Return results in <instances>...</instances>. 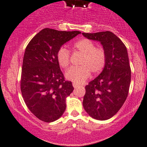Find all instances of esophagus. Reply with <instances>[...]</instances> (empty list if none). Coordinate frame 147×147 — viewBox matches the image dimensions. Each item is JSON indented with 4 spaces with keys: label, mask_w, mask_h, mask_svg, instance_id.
Listing matches in <instances>:
<instances>
[{
    "label": "esophagus",
    "mask_w": 147,
    "mask_h": 147,
    "mask_svg": "<svg viewBox=\"0 0 147 147\" xmlns=\"http://www.w3.org/2000/svg\"><path fill=\"white\" fill-rule=\"evenodd\" d=\"M72 84H73V87H74V88H75V89H76V88H78V87H79L78 84H77L76 83H74H74Z\"/></svg>",
    "instance_id": "esophagus-1"
}]
</instances>
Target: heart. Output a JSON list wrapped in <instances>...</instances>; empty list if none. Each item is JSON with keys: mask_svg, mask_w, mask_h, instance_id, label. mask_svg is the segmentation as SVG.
I'll list each match as a JSON object with an SVG mask.
<instances>
[{"mask_svg": "<svg viewBox=\"0 0 147 147\" xmlns=\"http://www.w3.org/2000/svg\"><path fill=\"white\" fill-rule=\"evenodd\" d=\"M74 49L83 54L80 63V67H71L65 72V78L76 84L84 82L90 76L100 73L106 64V53L102 47H96L90 40L83 38L74 44ZM57 61L65 69L70 64V52L65 47H61L56 54Z\"/></svg>", "mask_w": 147, "mask_h": 147, "instance_id": "1", "label": "heart"}]
</instances>
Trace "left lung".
<instances>
[{"instance_id":"8db88e82","label":"left lung","mask_w":147,"mask_h":147,"mask_svg":"<svg viewBox=\"0 0 147 147\" xmlns=\"http://www.w3.org/2000/svg\"><path fill=\"white\" fill-rule=\"evenodd\" d=\"M82 35L100 42L107 57L102 71L85 87L83 107L93 118L108 120L116 114L128 96L131 71L127 47L109 31Z\"/></svg>"}]
</instances>
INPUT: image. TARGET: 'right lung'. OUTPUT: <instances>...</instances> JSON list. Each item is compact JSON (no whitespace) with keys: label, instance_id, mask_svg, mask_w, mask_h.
Wrapping results in <instances>:
<instances>
[{"label":"right lung","instance_id":"add662e5","mask_svg":"<svg viewBox=\"0 0 147 147\" xmlns=\"http://www.w3.org/2000/svg\"><path fill=\"white\" fill-rule=\"evenodd\" d=\"M80 34L43 29L26 47L20 80L22 98L30 111L43 122L58 120L66 109V98L74 88L71 82L65 80L56 54Z\"/></svg>","mask_w":147,"mask_h":147}]
</instances>
